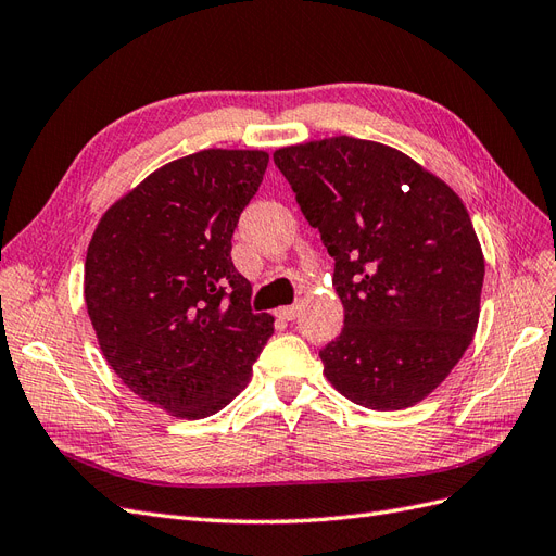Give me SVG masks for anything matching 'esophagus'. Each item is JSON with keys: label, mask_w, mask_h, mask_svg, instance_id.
<instances>
[{"label": "esophagus", "mask_w": 556, "mask_h": 556, "mask_svg": "<svg viewBox=\"0 0 556 556\" xmlns=\"http://www.w3.org/2000/svg\"><path fill=\"white\" fill-rule=\"evenodd\" d=\"M296 313H299V306H282L276 311V317L285 319V323H290V319L296 317Z\"/></svg>", "instance_id": "obj_1"}]
</instances>
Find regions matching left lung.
I'll return each mask as SVG.
<instances>
[{
  "label": "left lung",
  "instance_id": "left-lung-1",
  "mask_svg": "<svg viewBox=\"0 0 556 556\" xmlns=\"http://www.w3.org/2000/svg\"><path fill=\"white\" fill-rule=\"evenodd\" d=\"M333 257L343 331L327 380L371 410L415 406L473 341L484 257L452 188L376 141L331 137L274 153Z\"/></svg>",
  "mask_w": 556,
  "mask_h": 556
}]
</instances>
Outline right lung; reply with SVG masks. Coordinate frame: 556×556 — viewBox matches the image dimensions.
<instances>
[{
    "instance_id": "1",
    "label": "right lung",
    "mask_w": 556,
    "mask_h": 556,
    "mask_svg": "<svg viewBox=\"0 0 556 556\" xmlns=\"http://www.w3.org/2000/svg\"><path fill=\"white\" fill-rule=\"evenodd\" d=\"M264 150L211 148L164 164L102 215L86 257V306L106 362L174 417L237 396L274 333L252 313L231 237L260 190Z\"/></svg>"
}]
</instances>
